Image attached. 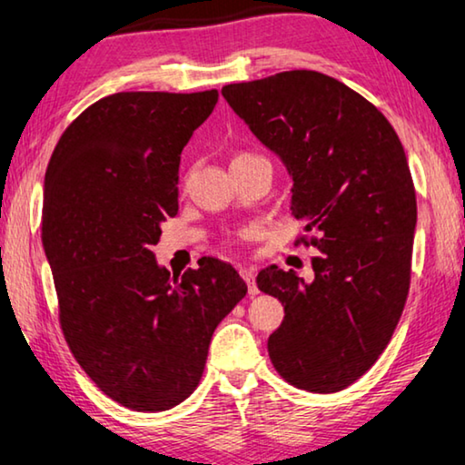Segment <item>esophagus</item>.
I'll list each match as a JSON object with an SVG mask.
<instances>
[{
    "label": "esophagus",
    "mask_w": 465,
    "mask_h": 465,
    "mask_svg": "<svg viewBox=\"0 0 465 465\" xmlns=\"http://www.w3.org/2000/svg\"><path fill=\"white\" fill-rule=\"evenodd\" d=\"M239 274L245 279L247 282V289H249V295H258V285H255V272L252 268H245V266H239Z\"/></svg>",
    "instance_id": "34e87169"
}]
</instances>
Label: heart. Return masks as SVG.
<instances>
[{
	"instance_id": "obj_1",
	"label": "heart",
	"mask_w": 465,
	"mask_h": 465,
	"mask_svg": "<svg viewBox=\"0 0 465 465\" xmlns=\"http://www.w3.org/2000/svg\"><path fill=\"white\" fill-rule=\"evenodd\" d=\"M243 157H249V153H241V154H237V157H234V159H243Z\"/></svg>"
}]
</instances>
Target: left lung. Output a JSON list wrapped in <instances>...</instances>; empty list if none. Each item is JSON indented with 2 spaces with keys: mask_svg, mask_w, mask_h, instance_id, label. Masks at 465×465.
I'll use <instances>...</instances> for the list:
<instances>
[{
  "mask_svg": "<svg viewBox=\"0 0 465 465\" xmlns=\"http://www.w3.org/2000/svg\"><path fill=\"white\" fill-rule=\"evenodd\" d=\"M222 96L292 173V216L306 226L295 247L319 249L312 282L277 266L255 279L285 306L268 354L292 386L340 392L386 350L411 285L417 199L405 149L378 106L322 73L282 71Z\"/></svg>",
  "mask_w": 465,
  "mask_h": 465,
  "instance_id": "8db88e82",
  "label": "left lung"
}]
</instances>
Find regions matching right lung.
Masks as SVG:
<instances>
[{
    "instance_id": "1",
    "label": "right lung",
    "mask_w": 465,
    "mask_h": 465,
    "mask_svg": "<svg viewBox=\"0 0 465 465\" xmlns=\"http://www.w3.org/2000/svg\"><path fill=\"white\" fill-rule=\"evenodd\" d=\"M218 90L119 92L60 136L45 172L42 241L75 361L119 405L165 411L199 386L218 322L245 298L231 264L172 279L151 252L178 213L180 153Z\"/></svg>"
}]
</instances>
